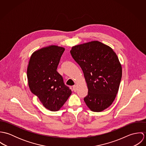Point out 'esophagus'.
Listing matches in <instances>:
<instances>
[{"mask_svg":"<svg viewBox=\"0 0 146 146\" xmlns=\"http://www.w3.org/2000/svg\"><path fill=\"white\" fill-rule=\"evenodd\" d=\"M77 89H78V86H77V85H74V86H73V90H74V92H76Z\"/></svg>","mask_w":146,"mask_h":146,"instance_id":"1","label":"esophagus"}]
</instances>
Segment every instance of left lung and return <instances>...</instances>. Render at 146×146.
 Masks as SVG:
<instances>
[{"mask_svg": "<svg viewBox=\"0 0 146 146\" xmlns=\"http://www.w3.org/2000/svg\"><path fill=\"white\" fill-rule=\"evenodd\" d=\"M70 53L84 73L88 89L84 98L93 112H101L110 107L118 93L122 77L119 58L109 46L92 41L72 47Z\"/></svg>", "mask_w": 146, "mask_h": 146, "instance_id": "1", "label": "left lung"}]
</instances>
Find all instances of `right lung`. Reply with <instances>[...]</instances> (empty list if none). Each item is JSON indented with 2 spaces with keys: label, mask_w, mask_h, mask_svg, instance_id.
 Returning <instances> with one entry per match:
<instances>
[{
  "label": "right lung",
  "mask_w": 146,
  "mask_h": 146,
  "mask_svg": "<svg viewBox=\"0 0 146 146\" xmlns=\"http://www.w3.org/2000/svg\"><path fill=\"white\" fill-rule=\"evenodd\" d=\"M64 49L54 45L42 48L32 54L27 66L30 91L51 111H59L72 93L57 71Z\"/></svg>",
  "instance_id": "obj_1"
}]
</instances>
